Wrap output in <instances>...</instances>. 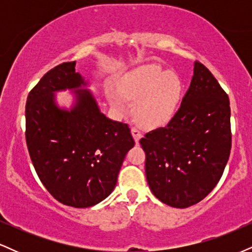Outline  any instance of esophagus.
Listing matches in <instances>:
<instances>
[{
  "instance_id": "esophagus-1",
  "label": "esophagus",
  "mask_w": 252,
  "mask_h": 252,
  "mask_svg": "<svg viewBox=\"0 0 252 252\" xmlns=\"http://www.w3.org/2000/svg\"><path fill=\"white\" fill-rule=\"evenodd\" d=\"M131 134H132V136H134L136 143H137L138 141H140V138L142 137V132H141V130L138 128H135V126H132L131 128Z\"/></svg>"
}]
</instances>
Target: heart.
Listing matches in <instances>:
<instances>
[{"label":"heart","instance_id":"1","mask_svg":"<svg viewBox=\"0 0 252 252\" xmlns=\"http://www.w3.org/2000/svg\"><path fill=\"white\" fill-rule=\"evenodd\" d=\"M120 92L110 89L108 96L115 108L122 109L124 99L136 103L134 112L142 126L164 124L175 115L182 94V83L174 72L147 66L122 80Z\"/></svg>","mask_w":252,"mask_h":252}]
</instances>
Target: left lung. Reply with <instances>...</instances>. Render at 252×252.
Wrapping results in <instances>:
<instances>
[{
    "label": "left lung",
    "instance_id": "1",
    "mask_svg": "<svg viewBox=\"0 0 252 252\" xmlns=\"http://www.w3.org/2000/svg\"><path fill=\"white\" fill-rule=\"evenodd\" d=\"M230 116L227 94L209 68L195 62L189 89L174 116L140 140L147 181L158 200L186 209L215 189L231 152Z\"/></svg>",
    "mask_w": 252,
    "mask_h": 252
}]
</instances>
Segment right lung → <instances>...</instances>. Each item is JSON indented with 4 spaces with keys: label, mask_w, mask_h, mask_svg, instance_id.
Listing matches in <instances>:
<instances>
[{
    "label": "right lung",
    "mask_w": 252,
    "mask_h": 252,
    "mask_svg": "<svg viewBox=\"0 0 252 252\" xmlns=\"http://www.w3.org/2000/svg\"><path fill=\"white\" fill-rule=\"evenodd\" d=\"M76 62L52 68L31 90L26 103V142L39 179L54 199L85 209L116 186L124 158L135 144L128 124L100 112L89 90H76L70 111L54 92L85 86Z\"/></svg>",
    "instance_id": "right-lung-1"
}]
</instances>
